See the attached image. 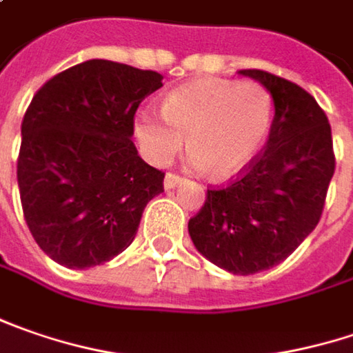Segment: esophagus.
<instances>
[{"instance_id": "esophagus-1", "label": "esophagus", "mask_w": 353, "mask_h": 353, "mask_svg": "<svg viewBox=\"0 0 353 353\" xmlns=\"http://www.w3.org/2000/svg\"><path fill=\"white\" fill-rule=\"evenodd\" d=\"M183 181V177L177 176V174H165V179H163V188L165 190H174L179 183Z\"/></svg>"}]
</instances>
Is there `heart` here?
<instances>
[{
  "instance_id": "b5f03b06",
  "label": "heart",
  "mask_w": 353,
  "mask_h": 353,
  "mask_svg": "<svg viewBox=\"0 0 353 353\" xmlns=\"http://www.w3.org/2000/svg\"><path fill=\"white\" fill-rule=\"evenodd\" d=\"M272 110V97L259 83L203 79L172 90L161 102V114L140 110L134 130L150 161L170 163L188 138L193 165L227 179L261 150Z\"/></svg>"
}]
</instances>
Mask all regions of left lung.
<instances>
[{"mask_svg":"<svg viewBox=\"0 0 353 353\" xmlns=\"http://www.w3.org/2000/svg\"><path fill=\"white\" fill-rule=\"evenodd\" d=\"M267 88L274 118L267 146L231 183L207 190L188 229L213 265L254 274L283 263L322 217L336 170L328 116L312 94L267 70H239Z\"/></svg>","mask_w":353,"mask_h":353,"instance_id":"left-lung-1","label":"left lung"}]
</instances>
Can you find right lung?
<instances>
[{"label":"right lung","mask_w":353,"mask_h":353,"mask_svg":"<svg viewBox=\"0 0 353 353\" xmlns=\"http://www.w3.org/2000/svg\"><path fill=\"white\" fill-rule=\"evenodd\" d=\"M160 72L92 59L49 79L21 122L17 183L37 245L69 268L102 265L136 237L163 172L132 142L140 102Z\"/></svg>","instance_id":"right-lung-1"}]
</instances>
